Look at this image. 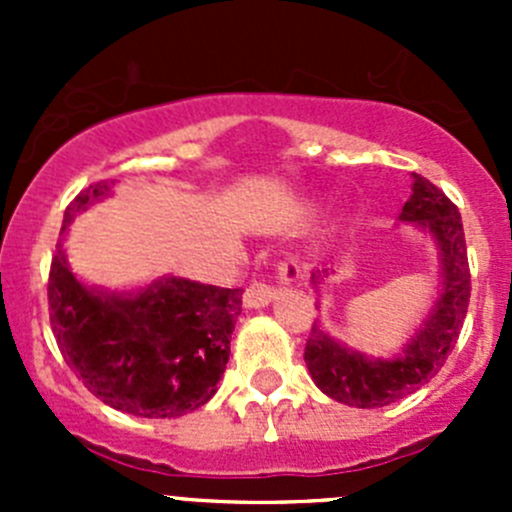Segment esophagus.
<instances>
[{"label":"esophagus","mask_w":512,"mask_h":512,"mask_svg":"<svg viewBox=\"0 0 512 512\" xmlns=\"http://www.w3.org/2000/svg\"><path fill=\"white\" fill-rule=\"evenodd\" d=\"M297 277H299L297 265H294V262H282L280 270H277V280H280L282 285H289V282H294ZM275 297H277L275 285H270V282L265 280H255L245 289V294H242V302H245L247 309H262L267 307Z\"/></svg>","instance_id":"esophagus-1"}]
</instances>
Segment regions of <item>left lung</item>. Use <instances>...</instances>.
Masks as SVG:
<instances>
[{"label":"left lung","instance_id":"1","mask_svg":"<svg viewBox=\"0 0 512 512\" xmlns=\"http://www.w3.org/2000/svg\"><path fill=\"white\" fill-rule=\"evenodd\" d=\"M399 220L426 230L436 242L441 260V289L436 304L404 352L394 359H374L329 337L327 329L317 322L312 324L304 347V361L314 384L329 399L356 409L389 406L428 384L453 352L471 299V270L461 213L446 193L414 173V193L404 203ZM322 280V272H312L314 287L322 285Z\"/></svg>","mask_w":512,"mask_h":512}]
</instances>
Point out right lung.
<instances>
[{
  "instance_id": "right-lung-1",
  "label": "right lung",
  "mask_w": 512,
  "mask_h": 512,
  "mask_svg": "<svg viewBox=\"0 0 512 512\" xmlns=\"http://www.w3.org/2000/svg\"><path fill=\"white\" fill-rule=\"evenodd\" d=\"M108 190L106 180L89 185L66 208L49 272L51 329L66 364L103 404L143 418H178L218 391L242 289L170 275L138 292H106L76 280L64 235L74 215Z\"/></svg>"
}]
</instances>
